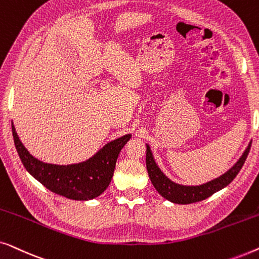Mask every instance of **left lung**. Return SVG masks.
<instances>
[{
	"instance_id": "1",
	"label": "left lung",
	"mask_w": 259,
	"mask_h": 259,
	"mask_svg": "<svg viewBox=\"0 0 259 259\" xmlns=\"http://www.w3.org/2000/svg\"><path fill=\"white\" fill-rule=\"evenodd\" d=\"M251 143L249 146L244 152L242 157L239 158V160L236 162L235 166L232 168H230L228 172L219 177V178L211 180L206 184L199 186H184L176 184L169 180L164 173L160 171V168L158 167V165L155 164L153 155H152L151 148L148 145H146V167L148 176L155 190L158 191V193H160L165 199H167L172 203L176 204H191V203H197V201L204 200L208 198L212 194L217 192V191L224 189L225 186H228L233 179L236 178V176L238 175L240 168L243 167L244 162H245L247 154L250 152Z\"/></svg>"
}]
</instances>
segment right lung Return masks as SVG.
Listing matches in <instances>:
<instances>
[{
    "label": "right lung",
    "instance_id": "1",
    "mask_svg": "<svg viewBox=\"0 0 259 259\" xmlns=\"http://www.w3.org/2000/svg\"><path fill=\"white\" fill-rule=\"evenodd\" d=\"M14 144L28 172L49 191L74 200H90L107 189L114 173L120 151L131 139L126 134L106 145L93 158L75 165L45 164L26 150L12 125Z\"/></svg>",
    "mask_w": 259,
    "mask_h": 259
}]
</instances>
